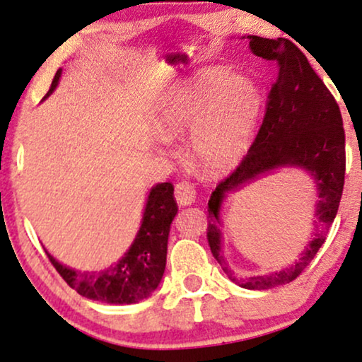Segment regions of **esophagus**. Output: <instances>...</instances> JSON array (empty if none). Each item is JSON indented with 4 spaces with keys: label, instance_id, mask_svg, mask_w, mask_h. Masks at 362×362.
Listing matches in <instances>:
<instances>
[{
    "label": "esophagus",
    "instance_id": "esophagus-1",
    "mask_svg": "<svg viewBox=\"0 0 362 362\" xmlns=\"http://www.w3.org/2000/svg\"><path fill=\"white\" fill-rule=\"evenodd\" d=\"M197 199V192L194 185L189 184V182H180L175 187V200L180 206H189L194 205Z\"/></svg>",
    "mask_w": 362,
    "mask_h": 362
}]
</instances>
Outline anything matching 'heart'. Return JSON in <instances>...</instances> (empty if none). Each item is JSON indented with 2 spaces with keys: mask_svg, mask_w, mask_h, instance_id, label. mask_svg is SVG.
I'll use <instances>...</instances> for the list:
<instances>
[{
  "mask_svg": "<svg viewBox=\"0 0 362 362\" xmlns=\"http://www.w3.org/2000/svg\"><path fill=\"white\" fill-rule=\"evenodd\" d=\"M262 105V93L253 79L214 67L172 89L158 105L153 125L163 141H177L190 132L195 167L216 177L247 156Z\"/></svg>",
  "mask_w": 362,
  "mask_h": 362,
  "instance_id": "obj_1",
  "label": "heart"
}]
</instances>
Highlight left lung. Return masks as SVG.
I'll return each mask as SVG.
<instances>
[{
	"label": "left lung",
	"instance_id": "8db88e82",
	"mask_svg": "<svg viewBox=\"0 0 362 362\" xmlns=\"http://www.w3.org/2000/svg\"><path fill=\"white\" fill-rule=\"evenodd\" d=\"M247 37L253 54L273 61L278 74L268 94L267 112L253 146L237 170L220 182L210 197L206 238L215 259L231 281L247 290H269L300 276L325 243L326 231L334 221L343 195L344 129L339 105L296 45L285 37ZM283 166L300 168L315 182V237L298 260L279 272L238 279L221 253V206L228 193Z\"/></svg>",
	"mask_w": 362,
	"mask_h": 362
}]
</instances>
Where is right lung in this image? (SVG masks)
<instances>
[{"mask_svg": "<svg viewBox=\"0 0 362 362\" xmlns=\"http://www.w3.org/2000/svg\"><path fill=\"white\" fill-rule=\"evenodd\" d=\"M61 74L62 69H57L45 99L54 93ZM177 211L173 185L170 182L157 184L147 195L141 228L119 262L103 272H81L59 263L46 250L47 258L62 279L81 296L109 305L139 303L151 296L160 285L167 263L168 233Z\"/></svg>", "mask_w": 362, "mask_h": 362, "instance_id": "right-lung-1", "label": "right lung"}]
</instances>
